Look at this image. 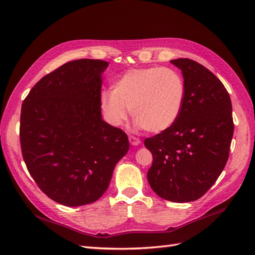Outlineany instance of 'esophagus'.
Instances as JSON below:
<instances>
[{
  "instance_id": "obj_1",
  "label": "esophagus",
  "mask_w": 255,
  "mask_h": 255,
  "mask_svg": "<svg viewBox=\"0 0 255 255\" xmlns=\"http://www.w3.org/2000/svg\"><path fill=\"white\" fill-rule=\"evenodd\" d=\"M128 140H129L130 144H133V145H138L140 143L139 138L134 137V136H128Z\"/></svg>"
}]
</instances>
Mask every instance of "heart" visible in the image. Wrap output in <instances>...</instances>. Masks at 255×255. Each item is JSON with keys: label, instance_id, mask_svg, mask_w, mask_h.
I'll return each mask as SVG.
<instances>
[{"label": "heart", "instance_id": "1", "mask_svg": "<svg viewBox=\"0 0 255 255\" xmlns=\"http://www.w3.org/2000/svg\"><path fill=\"white\" fill-rule=\"evenodd\" d=\"M186 87L176 70L163 67L130 69L100 96L110 125L119 127L130 114L137 128L159 133L170 128L183 110Z\"/></svg>", "mask_w": 255, "mask_h": 255}]
</instances>
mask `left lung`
<instances>
[{
    "instance_id": "8db88e82",
    "label": "left lung",
    "mask_w": 255,
    "mask_h": 255,
    "mask_svg": "<svg viewBox=\"0 0 255 255\" xmlns=\"http://www.w3.org/2000/svg\"><path fill=\"white\" fill-rule=\"evenodd\" d=\"M170 61L182 70L185 102L170 128L144 139L153 156L146 176L160 198L190 202L213 186L227 164L234 132L232 103L204 66L189 58Z\"/></svg>"
}]
</instances>
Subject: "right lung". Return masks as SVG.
I'll list each match as a JSON object with an SVG mask.
<instances>
[{
	"label": "right lung",
	"mask_w": 255,
	"mask_h": 255,
	"mask_svg": "<svg viewBox=\"0 0 255 255\" xmlns=\"http://www.w3.org/2000/svg\"><path fill=\"white\" fill-rule=\"evenodd\" d=\"M107 67L100 59L69 61L43 76L22 103L23 159L39 188L59 204L97 201L128 151V135L101 117Z\"/></svg>",
	"instance_id": "obj_1"
}]
</instances>
